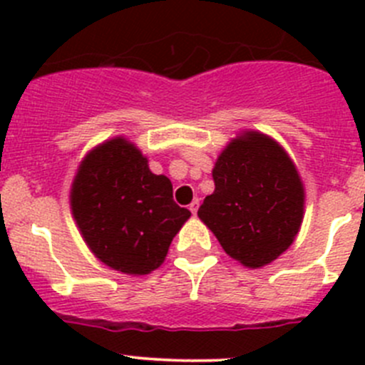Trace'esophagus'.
I'll return each mask as SVG.
<instances>
[{
    "mask_svg": "<svg viewBox=\"0 0 365 365\" xmlns=\"http://www.w3.org/2000/svg\"><path fill=\"white\" fill-rule=\"evenodd\" d=\"M197 208H200V201L194 200L192 203L189 205V210H190V212H192V213H197Z\"/></svg>",
    "mask_w": 365,
    "mask_h": 365,
    "instance_id": "obj_1",
    "label": "esophagus"
}]
</instances>
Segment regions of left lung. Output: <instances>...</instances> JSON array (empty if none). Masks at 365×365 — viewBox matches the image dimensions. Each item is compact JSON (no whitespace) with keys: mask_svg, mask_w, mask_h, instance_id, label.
<instances>
[{"mask_svg":"<svg viewBox=\"0 0 365 365\" xmlns=\"http://www.w3.org/2000/svg\"><path fill=\"white\" fill-rule=\"evenodd\" d=\"M212 176L215 190L197 217L227 256L247 268L277 259L304 220L305 190L292 157L270 135L245 130L220 152Z\"/></svg>","mask_w":365,"mask_h":365,"instance_id":"8db88e82","label":"left lung"}]
</instances>
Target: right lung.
<instances>
[{
  "instance_id": "right-lung-1",
  "label": "right lung",
  "mask_w": 365,
  "mask_h": 365,
  "mask_svg": "<svg viewBox=\"0 0 365 365\" xmlns=\"http://www.w3.org/2000/svg\"><path fill=\"white\" fill-rule=\"evenodd\" d=\"M70 208L98 261L127 275L152 274L190 212L173 201L171 180L123 135L86 153L70 189Z\"/></svg>"
}]
</instances>
